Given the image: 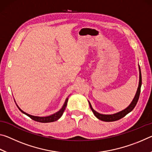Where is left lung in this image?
<instances>
[{
    "instance_id": "8db88e82",
    "label": "left lung",
    "mask_w": 152,
    "mask_h": 152,
    "mask_svg": "<svg viewBox=\"0 0 152 152\" xmlns=\"http://www.w3.org/2000/svg\"><path fill=\"white\" fill-rule=\"evenodd\" d=\"M139 71H140V80H139V85L137 87V92H136L134 98H133V101L131 102L129 106L125 108V109H123L121 111L114 113V114L112 115H104V114H101V113H98L96 110L93 109L91 102L88 101V103L90 105V107L92 110V111L93 112L94 116L96 117L97 119H99L101 121H103L106 122H111V121H117L121 118L124 117L126 115H127L128 113H129L131 111H132V110L134 109L135 105L137 104V102L138 101L139 97H140V91H141V69L140 67L139 66Z\"/></svg>"
}]
</instances>
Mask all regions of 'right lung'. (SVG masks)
<instances>
[{
    "instance_id": "add662e5",
    "label": "right lung",
    "mask_w": 152,
    "mask_h": 152,
    "mask_svg": "<svg viewBox=\"0 0 152 152\" xmlns=\"http://www.w3.org/2000/svg\"><path fill=\"white\" fill-rule=\"evenodd\" d=\"M69 97V96H68ZM68 97L67 98V99H66L65 101V102H64V104H63L62 107L61 108L60 110H59L58 112H56L55 113H53V115H50V116H47V117H39V116H33V115H29L28 114V113L24 112L23 110H21L20 109V108L19 107V106L17 104V107L19 108V109L23 113H24L25 115H27L28 117H29L31 119L35 121H37V122H40V123H50V122H53V121H56L58 120L62 116L63 113H64V110H65L66 107L67 106V103H68Z\"/></svg>"
}]
</instances>
